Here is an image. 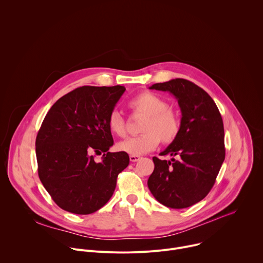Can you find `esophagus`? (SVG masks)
Returning a JSON list of instances; mask_svg holds the SVG:
<instances>
[{
    "label": "esophagus",
    "mask_w": 263,
    "mask_h": 263,
    "mask_svg": "<svg viewBox=\"0 0 263 263\" xmlns=\"http://www.w3.org/2000/svg\"><path fill=\"white\" fill-rule=\"evenodd\" d=\"M140 159V156H136V155H130V161L132 162H136Z\"/></svg>",
    "instance_id": "34e87169"
}]
</instances>
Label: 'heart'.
<instances>
[{"mask_svg": "<svg viewBox=\"0 0 263 263\" xmlns=\"http://www.w3.org/2000/svg\"><path fill=\"white\" fill-rule=\"evenodd\" d=\"M134 114L144 116L140 126L141 135L130 137L118 143V149L130 155H143L156 148L160 142H174L181 132V119L178 112L168 107V103L156 93L143 91L129 102ZM108 127L117 136L127 134L126 122L121 112L112 110L108 117Z\"/></svg>", "mask_w": 263, "mask_h": 263, "instance_id": "1", "label": "heart"}]
</instances>
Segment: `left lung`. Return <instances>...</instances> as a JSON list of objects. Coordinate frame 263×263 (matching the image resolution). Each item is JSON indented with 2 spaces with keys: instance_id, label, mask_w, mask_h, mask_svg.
<instances>
[{
  "instance_id": "obj_1",
  "label": "left lung",
  "mask_w": 263,
  "mask_h": 263,
  "mask_svg": "<svg viewBox=\"0 0 263 263\" xmlns=\"http://www.w3.org/2000/svg\"><path fill=\"white\" fill-rule=\"evenodd\" d=\"M149 89L175 96L182 127L178 138L160 153L178 159L153 157L155 167L147 180L148 190L166 207H191L209 194L224 160L221 116L211 97L189 80L177 78L153 84Z\"/></svg>"
}]
</instances>
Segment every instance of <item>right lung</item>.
<instances>
[{
	"label": "right lung",
	"instance_id": "add662e5",
	"mask_svg": "<svg viewBox=\"0 0 263 263\" xmlns=\"http://www.w3.org/2000/svg\"><path fill=\"white\" fill-rule=\"evenodd\" d=\"M126 88L82 86L61 97L36 136L39 176L53 201L74 214H90L114 195L129 155L111 153L108 117ZM103 154L96 163L93 154Z\"/></svg>",
	"mask_w": 263,
	"mask_h": 263
}]
</instances>
